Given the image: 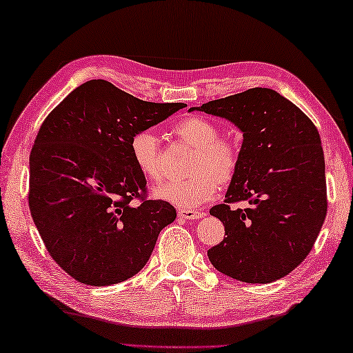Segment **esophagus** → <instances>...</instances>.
Here are the masks:
<instances>
[{"label": "esophagus", "instance_id": "esophagus-1", "mask_svg": "<svg viewBox=\"0 0 353 353\" xmlns=\"http://www.w3.org/2000/svg\"><path fill=\"white\" fill-rule=\"evenodd\" d=\"M178 217L180 219H201L203 217V212L201 211H194V210H178Z\"/></svg>", "mask_w": 353, "mask_h": 353}]
</instances>
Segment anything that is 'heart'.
Here are the masks:
<instances>
[{
  "label": "heart",
  "instance_id": "b5f03b06",
  "mask_svg": "<svg viewBox=\"0 0 353 353\" xmlns=\"http://www.w3.org/2000/svg\"><path fill=\"white\" fill-rule=\"evenodd\" d=\"M211 120L189 115L173 126V134L194 148L188 173L180 181L159 184L154 195L178 208L192 210L214 197L221 186L233 181L241 163V145L231 137L219 136ZM131 158L139 172L150 181H159L164 175L159 141L152 131H137L130 141Z\"/></svg>",
  "mask_w": 353,
  "mask_h": 353
}]
</instances>
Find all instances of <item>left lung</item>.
I'll return each instance as SVG.
<instances>
[{"instance_id":"1","label":"left lung","mask_w":353,"mask_h":353,"mask_svg":"<svg viewBox=\"0 0 353 353\" xmlns=\"http://www.w3.org/2000/svg\"><path fill=\"white\" fill-rule=\"evenodd\" d=\"M228 119L242 131L241 163L223 203L225 238L208 250L222 274L272 283L308 256L327 216L325 161L308 115L272 89L255 88L192 108ZM246 201L245 208H233Z\"/></svg>"}]
</instances>
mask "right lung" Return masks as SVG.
<instances>
[{
    "label": "right lung",
    "instance_id": "add662e5",
    "mask_svg": "<svg viewBox=\"0 0 353 353\" xmlns=\"http://www.w3.org/2000/svg\"><path fill=\"white\" fill-rule=\"evenodd\" d=\"M184 106L139 100L90 79L43 120L30 154L28 201L50 256L72 279L109 286L147 264L176 211L147 197L130 141Z\"/></svg>",
    "mask_w": 353,
    "mask_h": 353
}]
</instances>
